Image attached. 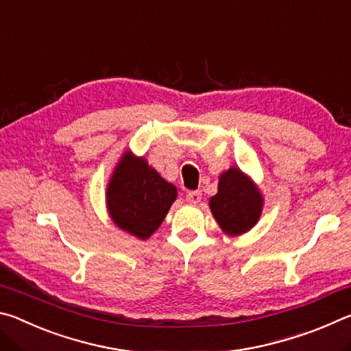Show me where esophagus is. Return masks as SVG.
Returning a JSON list of instances; mask_svg holds the SVG:
<instances>
[{
    "mask_svg": "<svg viewBox=\"0 0 351 351\" xmlns=\"http://www.w3.org/2000/svg\"><path fill=\"white\" fill-rule=\"evenodd\" d=\"M201 197H203V193H201L199 190H192V192H189L186 195V199L190 204H198L201 201Z\"/></svg>",
    "mask_w": 351,
    "mask_h": 351,
    "instance_id": "1",
    "label": "esophagus"
}]
</instances>
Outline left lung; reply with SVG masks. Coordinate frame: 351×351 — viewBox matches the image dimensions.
<instances>
[{"label": "left lung", "mask_w": 351, "mask_h": 351, "mask_svg": "<svg viewBox=\"0 0 351 351\" xmlns=\"http://www.w3.org/2000/svg\"><path fill=\"white\" fill-rule=\"evenodd\" d=\"M210 210L226 234H245L258 221L263 199L246 175L229 169L219 176L218 193L210 198Z\"/></svg>", "instance_id": "8db88e82"}]
</instances>
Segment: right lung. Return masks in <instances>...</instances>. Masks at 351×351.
Here are the masks:
<instances>
[{
	"instance_id": "1",
	"label": "right lung",
	"mask_w": 351,
	"mask_h": 351,
	"mask_svg": "<svg viewBox=\"0 0 351 351\" xmlns=\"http://www.w3.org/2000/svg\"><path fill=\"white\" fill-rule=\"evenodd\" d=\"M176 187L162 180L144 158L123 154L106 189L110 215L119 228L145 240L164 221Z\"/></svg>"
}]
</instances>
